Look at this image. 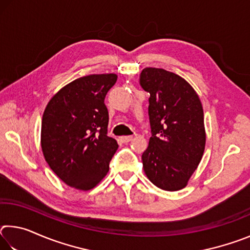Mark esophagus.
I'll use <instances>...</instances> for the list:
<instances>
[{"mask_svg":"<svg viewBox=\"0 0 250 250\" xmlns=\"http://www.w3.org/2000/svg\"><path fill=\"white\" fill-rule=\"evenodd\" d=\"M132 139H133L132 135H125V137H120L121 142H124V143H128L132 140Z\"/></svg>","mask_w":250,"mask_h":250,"instance_id":"34e87169","label":"esophagus"}]
</instances>
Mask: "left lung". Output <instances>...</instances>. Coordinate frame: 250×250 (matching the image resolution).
I'll return each instance as SVG.
<instances>
[{"label":"left lung","mask_w":250,"mask_h":250,"mask_svg":"<svg viewBox=\"0 0 250 250\" xmlns=\"http://www.w3.org/2000/svg\"><path fill=\"white\" fill-rule=\"evenodd\" d=\"M141 87L150 94L151 138L142 154L143 170L159 188H184L200 164L206 132L201 99L184 78L162 68L146 67Z\"/></svg>","instance_id":"8db88e82"}]
</instances>
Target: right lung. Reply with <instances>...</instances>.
I'll list each match as a JSON object with an SVG mask.
<instances>
[{"instance_id": "1", "label": "right lung", "mask_w": 250, "mask_h": 250, "mask_svg": "<svg viewBox=\"0 0 250 250\" xmlns=\"http://www.w3.org/2000/svg\"><path fill=\"white\" fill-rule=\"evenodd\" d=\"M117 78L116 74H99L75 79L44 110L42 151L53 172L70 188L89 191L109 171L118 143L107 135L104 98Z\"/></svg>"}]
</instances>
